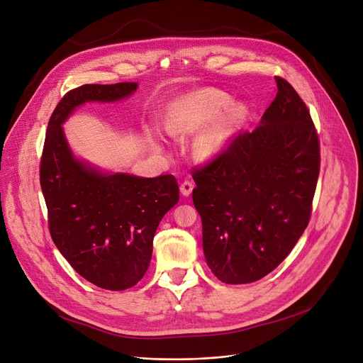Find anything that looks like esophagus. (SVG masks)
I'll return each mask as SVG.
<instances>
[{"mask_svg": "<svg viewBox=\"0 0 363 363\" xmlns=\"http://www.w3.org/2000/svg\"><path fill=\"white\" fill-rule=\"evenodd\" d=\"M179 189H181V194H182L184 196H189L191 192H192V189H194V184H192L191 181H184V182L181 184Z\"/></svg>", "mask_w": 363, "mask_h": 363, "instance_id": "34e87169", "label": "esophagus"}]
</instances>
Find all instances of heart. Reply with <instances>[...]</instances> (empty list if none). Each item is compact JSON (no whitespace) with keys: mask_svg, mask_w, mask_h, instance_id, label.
Masks as SVG:
<instances>
[{"mask_svg":"<svg viewBox=\"0 0 363 363\" xmlns=\"http://www.w3.org/2000/svg\"><path fill=\"white\" fill-rule=\"evenodd\" d=\"M228 103V98L217 89L195 91L175 106L168 118V130L174 135L191 133L211 121ZM238 110L217 118L208 125L196 142V150L206 157H214L224 147L233 123L236 121Z\"/></svg>","mask_w":363,"mask_h":363,"instance_id":"1","label":"heart"}]
</instances>
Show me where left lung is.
I'll return each instance as SVG.
<instances>
[{
	"instance_id": "1",
	"label": "left lung",
	"mask_w": 363,
	"mask_h": 363,
	"mask_svg": "<svg viewBox=\"0 0 363 363\" xmlns=\"http://www.w3.org/2000/svg\"><path fill=\"white\" fill-rule=\"evenodd\" d=\"M253 131H240L203 168L194 169L192 201L203 221L211 272L249 284L272 272L308 225L320 172L310 111L284 78Z\"/></svg>"
}]
</instances>
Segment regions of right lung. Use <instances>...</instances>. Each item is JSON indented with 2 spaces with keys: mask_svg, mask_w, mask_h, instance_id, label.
I'll return each mask as SVG.
<instances>
[{
  "mask_svg": "<svg viewBox=\"0 0 363 363\" xmlns=\"http://www.w3.org/2000/svg\"><path fill=\"white\" fill-rule=\"evenodd\" d=\"M136 89V82L86 84L65 94L49 120L40 160L53 243L82 278L110 291L143 278L156 228L179 201V188L174 175L107 174L77 159L62 124L85 103L120 101Z\"/></svg>",
  "mask_w": 363,
  "mask_h": 363,
  "instance_id": "1",
  "label": "right lung"
}]
</instances>
